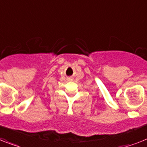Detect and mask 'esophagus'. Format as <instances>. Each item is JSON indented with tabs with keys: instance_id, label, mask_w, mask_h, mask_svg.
<instances>
[{
	"instance_id": "esophagus-1",
	"label": "esophagus",
	"mask_w": 147,
	"mask_h": 147,
	"mask_svg": "<svg viewBox=\"0 0 147 147\" xmlns=\"http://www.w3.org/2000/svg\"><path fill=\"white\" fill-rule=\"evenodd\" d=\"M70 80H72V79H71V78H70Z\"/></svg>"
}]
</instances>
